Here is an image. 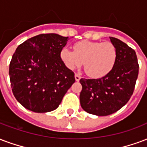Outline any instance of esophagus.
<instances>
[{"instance_id": "34e87169", "label": "esophagus", "mask_w": 147, "mask_h": 147, "mask_svg": "<svg viewBox=\"0 0 147 147\" xmlns=\"http://www.w3.org/2000/svg\"><path fill=\"white\" fill-rule=\"evenodd\" d=\"M75 79H76V80L77 82H79V80H80V79H81V76H79V74H76V75H75Z\"/></svg>"}]
</instances>
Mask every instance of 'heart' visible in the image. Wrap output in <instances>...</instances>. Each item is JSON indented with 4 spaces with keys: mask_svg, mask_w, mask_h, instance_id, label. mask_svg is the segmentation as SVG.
<instances>
[{
    "mask_svg": "<svg viewBox=\"0 0 147 147\" xmlns=\"http://www.w3.org/2000/svg\"><path fill=\"white\" fill-rule=\"evenodd\" d=\"M74 51L68 47L61 51V58L69 69L80 67L84 63L88 76L100 78L106 76L115 66L118 53L111 42H93L82 40L74 45Z\"/></svg>",
    "mask_w": 147,
    "mask_h": 147,
    "instance_id": "heart-1",
    "label": "heart"
}]
</instances>
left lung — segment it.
Masks as SVG:
<instances>
[{"instance_id":"obj_1","label":"left lung","mask_w":147,"mask_h":147,"mask_svg":"<svg viewBox=\"0 0 147 147\" xmlns=\"http://www.w3.org/2000/svg\"><path fill=\"white\" fill-rule=\"evenodd\" d=\"M117 49L114 68L100 79H81V107L89 114L106 116L118 111L127 104L134 91L139 74L136 54L117 38L110 37Z\"/></svg>"}]
</instances>
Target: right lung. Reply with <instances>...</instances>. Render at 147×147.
Listing matches in <instances>:
<instances>
[{
  "label": "right lung",
  "mask_w": 147,
  "mask_h": 147,
  "mask_svg": "<svg viewBox=\"0 0 147 147\" xmlns=\"http://www.w3.org/2000/svg\"><path fill=\"white\" fill-rule=\"evenodd\" d=\"M68 39L40 34L17 47L10 62V82L15 97L25 108L37 113L57 109L75 82V74L60 56Z\"/></svg>",
  "instance_id": "obj_1"
}]
</instances>
